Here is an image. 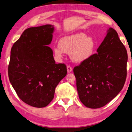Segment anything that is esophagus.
Returning a JSON list of instances; mask_svg holds the SVG:
<instances>
[{
    "label": "esophagus",
    "mask_w": 132,
    "mask_h": 132,
    "mask_svg": "<svg viewBox=\"0 0 132 132\" xmlns=\"http://www.w3.org/2000/svg\"><path fill=\"white\" fill-rule=\"evenodd\" d=\"M67 71L68 73L71 72L72 71V68H71L70 66H67Z\"/></svg>",
    "instance_id": "1"
}]
</instances>
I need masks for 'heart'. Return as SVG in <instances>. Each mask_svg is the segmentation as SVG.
<instances>
[{
	"mask_svg": "<svg viewBox=\"0 0 132 132\" xmlns=\"http://www.w3.org/2000/svg\"><path fill=\"white\" fill-rule=\"evenodd\" d=\"M97 44L94 38L83 32H78L63 37L59 45L54 48V54L59 59L65 52H70V57L75 63H81L94 55Z\"/></svg>",
	"mask_w": 132,
	"mask_h": 132,
	"instance_id": "heart-1",
	"label": "heart"
}]
</instances>
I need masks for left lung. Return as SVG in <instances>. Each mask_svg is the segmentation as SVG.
Here are the masks:
<instances>
[{"label": "left lung", "mask_w": 132, "mask_h": 132, "mask_svg": "<svg viewBox=\"0 0 132 132\" xmlns=\"http://www.w3.org/2000/svg\"><path fill=\"white\" fill-rule=\"evenodd\" d=\"M127 50L109 28L95 54L73 68L80 101L91 109L104 106L122 90L127 76Z\"/></svg>", "instance_id": "left-lung-1"}]
</instances>
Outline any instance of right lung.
Segmentation results:
<instances>
[{"label": "right lung", "instance_id": "obj_1", "mask_svg": "<svg viewBox=\"0 0 132 132\" xmlns=\"http://www.w3.org/2000/svg\"><path fill=\"white\" fill-rule=\"evenodd\" d=\"M54 31L52 24L28 28L11 50L9 80L19 97L35 108L50 104L55 87L67 74L66 65L56 64L48 46Z\"/></svg>", "mask_w": 132, "mask_h": 132}]
</instances>
